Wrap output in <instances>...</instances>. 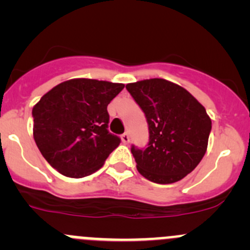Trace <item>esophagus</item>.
<instances>
[{"label": "esophagus", "instance_id": "esophagus-1", "mask_svg": "<svg viewBox=\"0 0 250 250\" xmlns=\"http://www.w3.org/2000/svg\"><path fill=\"white\" fill-rule=\"evenodd\" d=\"M121 139H122L123 144H128V143H129V134H128L127 132L123 133V134L121 135Z\"/></svg>", "mask_w": 250, "mask_h": 250}]
</instances>
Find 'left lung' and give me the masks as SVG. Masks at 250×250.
Wrapping results in <instances>:
<instances>
[{
  "label": "left lung",
  "instance_id": "obj_1",
  "mask_svg": "<svg viewBox=\"0 0 250 250\" xmlns=\"http://www.w3.org/2000/svg\"><path fill=\"white\" fill-rule=\"evenodd\" d=\"M146 117L148 143L130 151L143 176L172 184L192 172L206 153L211 121L207 111L180 85L151 78L125 85Z\"/></svg>",
  "mask_w": 250,
  "mask_h": 250
}]
</instances>
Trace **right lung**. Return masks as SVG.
<instances>
[{
	"mask_svg": "<svg viewBox=\"0 0 250 250\" xmlns=\"http://www.w3.org/2000/svg\"><path fill=\"white\" fill-rule=\"evenodd\" d=\"M122 83L78 78L50 89L32 109L34 139L54 169L70 178L97 172L120 145L109 132L107 105Z\"/></svg>",
	"mask_w": 250,
	"mask_h": 250,
	"instance_id": "add662e5",
	"label": "right lung"
}]
</instances>
